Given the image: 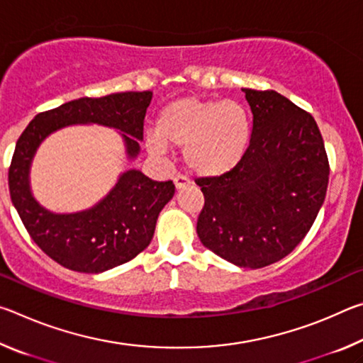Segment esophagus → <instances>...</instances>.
Wrapping results in <instances>:
<instances>
[{
    "label": "esophagus",
    "mask_w": 363,
    "mask_h": 363,
    "mask_svg": "<svg viewBox=\"0 0 363 363\" xmlns=\"http://www.w3.org/2000/svg\"><path fill=\"white\" fill-rule=\"evenodd\" d=\"M174 186H176L177 190L186 189L187 186H190V179H189V177H186V176H182V174H177L174 177Z\"/></svg>",
    "instance_id": "esophagus-1"
}]
</instances>
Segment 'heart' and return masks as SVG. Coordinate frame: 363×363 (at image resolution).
<instances>
[{
	"instance_id": "1",
	"label": "heart",
	"mask_w": 363,
	"mask_h": 363,
	"mask_svg": "<svg viewBox=\"0 0 363 363\" xmlns=\"http://www.w3.org/2000/svg\"><path fill=\"white\" fill-rule=\"evenodd\" d=\"M147 149L163 155L168 145L184 149V163L195 174L220 176L240 163L251 139L248 110L237 101L189 96L169 102L157 118Z\"/></svg>"
}]
</instances>
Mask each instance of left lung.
<instances>
[{"label": "left lung", "instance_id": "obj_1", "mask_svg": "<svg viewBox=\"0 0 363 363\" xmlns=\"http://www.w3.org/2000/svg\"><path fill=\"white\" fill-rule=\"evenodd\" d=\"M242 91L253 112L250 145L229 173L195 181L205 196L196 233L223 259L259 269L290 255L309 232L330 164L314 116L275 91Z\"/></svg>", "mask_w": 363, "mask_h": 363}]
</instances>
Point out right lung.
<instances>
[{
  "label": "right lung",
  "mask_w": 363,
  "mask_h": 363,
  "mask_svg": "<svg viewBox=\"0 0 363 363\" xmlns=\"http://www.w3.org/2000/svg\"><path fill=\"white\" fill-rule=\"evenodd\" d=\"M150 101V91L82 97L36 115L17 140L8 173L11 200L32 240L60 266L99 274L136 257L152 242L158 214L174 195V184L152 181L130 169L91 210L54 214L30 192L28 171L36 149L60 128L97 123L120 130L128 157H138Z\"/></svg>",
  "instance_id": "add662e5"
}]
</instances>
